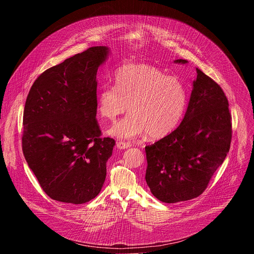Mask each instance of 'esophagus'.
Segmentation results:
<instances>
[{"instance_id": "obj_1", "label": "esophagus", "mask_w": 254, "mask_h": 254, "mask_svg": "<svg viewBox=\"0 0 254 254\" xmlns=\"http://www.w3.org/2000/svg\"><path fill=\"white\" fill-rule=\"evenodd\" d=\"M130 146L128 143L127 142H124V141H117V148L120 149V150H126L127 148H129Z\"/></svg>"}]
</instances>
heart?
Returning <instances> with one entry per match:
<instances>
[{"label": "heart", "instance_id": "obj_1", "mask_svg": "<svg viewBox=\"0 0 254 254\" xmlns=\"http://www.w3.org/2000/svg\"><path fill=\"white\" fill-rule=\"evenodd\" d=\"M183 82L148 64H127L117 70L115 85H103L97 94V112L116 123L107 133L119 139L131 140L147 133L159 138L173 131L183 118L187 105Z\"/></svg>", "mask_w": 254, "mask_h": 254}]
</instances>
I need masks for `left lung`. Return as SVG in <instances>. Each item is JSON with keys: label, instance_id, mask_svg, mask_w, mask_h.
I'll list each match as a JSON object with an SVG mask.
<instances>
[{"label": "left lung", "instance_id": "1", "mask_svg": "<svg viewBox=\"0 0 254 254\" xmlns=\"http://www.w3.org/2000/svg\"><path fill=\"white\" fill-rule=\"evenodd\" d=\"M174 62L188 63L184 59ZM196 71L182 123L146 147L147 184L164 203L188 201L201 195L230 149L228 100L218 84L200 69Z\"/></svg>", "mask_w": 254, "mask_h": 254}]
</instances>
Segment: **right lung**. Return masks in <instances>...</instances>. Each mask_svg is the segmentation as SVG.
Here are the masks:
<instances>
[{"instance_id":"add662e5","label":"right lung","mask_w":254,"mask_h":254,"mask_svg":"<svg viewBox=\"0 0 254 254\" xmlns=\"http://www.w3.org/2000/svg\"><path fill=\"white\" fill-rule=\"evenodd\" d=\"M111 54L96 46L67 58L35 80L23 117V153L53 200L83 204L106 177L114 138H101L96 122L97 69Z\"/></svg>"}]
</instances>
